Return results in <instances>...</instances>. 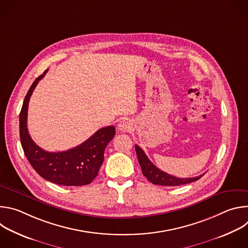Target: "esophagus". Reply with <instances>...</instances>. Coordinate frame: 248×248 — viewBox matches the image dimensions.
I'll list each match as a JSON object with an SVG mask.
<instances>
[{
    "mask_svg": "<svg viewBox=\"0 0 248 248\" xmlns=\"http://www.w3.org/2000/svg\"><path fill=\"white\" fill-rule=\"evenodd\" d=\"M118 128L120 131H123V132H128L132 129V123L127 120V119H124V120H122L119 124H118Z\"/></svg>",
    "mask_w": 248,
    "mask_h": 248,
    "instance_id": "obj_1",
    "label": "esophagus"
}]
</instances>
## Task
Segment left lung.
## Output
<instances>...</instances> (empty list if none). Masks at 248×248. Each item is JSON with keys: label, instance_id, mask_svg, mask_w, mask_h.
Returning a JSON list of instances; mask_svg holds the SVG:
<instances>
[{"label": "left lung", "instance_id": "left-lung-1", "mask_svg": "<svg viewBox=\"0 0 248 248\" xmlns=\"http://www.w3.org/2000/svg\"><path fill=\"white\" fill-rule=\"evenodd\" d=\"M135 151L138 158L139 165L142 170V173L145 178L152 184L158 185V186H176L193 183L195 181H198L203 174H200L195 178H186V179H181L176 178V176L170 175L160 169H158L152 162L148 159L144 151L141 149L138 145H135Z\"/></svg>", "mask_w": 248, "mask_h": 248}]
</instances>
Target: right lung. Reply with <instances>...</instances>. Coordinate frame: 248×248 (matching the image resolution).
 <instances>
[{
    "instance_id": "add662e5",
    "label": "right lung",
    "mask_w": 248,
    "mask_h": 248,
    "mask_svg": "<svg viewBox=\"0 0 248 248\" xmlns=\"http://www.w3.org/2000/svg\"><path fill=\"white\" fill-rule=\"evenodd\" d=\"M38 77L30 86L19 114V135L24 154L32 168L43 179L65 186L89 185L98 174L104 161L106 146L114 138V125L97 130L80 145L62 152H48L35 144L27 129V109L29 99L39 80Z\"/></svg>"
}]
</instances>
